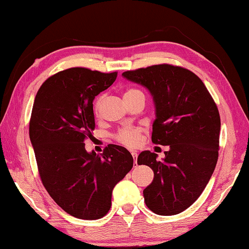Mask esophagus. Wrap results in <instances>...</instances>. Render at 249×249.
Returning a JSON list of instances; mask_svg holds the SVG:
<instances>
[{"instance_id":"obj_1","label":"esophagus","mask_w":249,"mask_h":249,"mask_svg":"<svg viewBox=\"0 0 249 249\" xmlns=\"http://www.w3.org/2000/svg\"><path fill=\"white\" fill-rule=\"evenodd\" d=\"M132 156L134 158V165H136V163H137V151L132 150Z\"/></svg>"}]
</instances>
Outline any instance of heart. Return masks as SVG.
Returning a JSON list of instances; mask_svg holds the SVG:
<instances>
[{
	"label": "heart",
	"mask_w": 249,
	"mask_h": 249,
	"mask_svg": "<svg viewBox=\"0 0 249 249\" xmlns=\"http://www.w3.org/2000/svg\"><path fill=\"white\" fill-rule=\"evenodd\" d=\"M134 93H142L141 91L138 90H128L125 94H134ZM103 96H100V98L96 100L94 104V112L95 114H99L101 105L103 102ZM142 133H144V129L141 126H133V125H124L122 126L121 128L115 133L114 138L120 142V144L130 147V148H134V147H137L142 144Z\"/></svg>",
	"instance_id": "1"
}]
</instances>
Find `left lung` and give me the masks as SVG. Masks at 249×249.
<instances>
[{
    "instance_id": "1",
    "label": "left lung",
    "mask_w": 249,
    "mask_h": 249,
    "mask_svg": "<svg viewBox=\"0 0 249 249\" xmlns=\"http://www.w3.org/2000/svg\"><path fill=\"white\" fill-rule=\"evenodd\" d=\"M122 75L149 90L156 107L151 142L170 148L161 161L148 150L138 156V165L154 171L142 192L145 203L158 215L179 214L195 203L215 169L221 129L216 104L202 80L182 67L155 65Z\"/></svg>"
}]
</instances>
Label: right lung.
Segmentation results:
<instances>
[{
	"label": "right lung",
	"mask_w": 249,
	"mask_h": 249,
	"mask_svg": "<svg viewBox=\"0 0 249 249\" xmlns=\"http://www.w3.org/2000/svg\"><path fill=\"white\" fill-rule=\"evenodd\" d=\"M117 72L70 68L49 77L34 101L29 138L44 187L70 215L99 220L111 208L112 191L133 168L122 146L88 153L84 141L95 128L93 100L115 81Z\"/></svg>",
	"instance_id": "obj_1"
}]
</instances>
